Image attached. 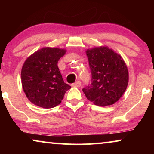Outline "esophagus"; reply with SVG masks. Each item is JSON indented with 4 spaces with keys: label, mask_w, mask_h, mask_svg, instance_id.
<instances>
[{
    "label": "esophagus",
    "mask_w": 154,
    "mask_h": 154,
    "mask_svg": "<svg viewBox=\"0 0 154 154\" xmlns=\"http://www.w3.org/2000/svg\"><path fill=\"white\" fill-rule=\"evenodd\" d=\"M81 85V81H79L75 82L74 83L72 84L73 87H80Z\"/></svg>",
    "instance_id": "esophagus-1"
}]
</instances>
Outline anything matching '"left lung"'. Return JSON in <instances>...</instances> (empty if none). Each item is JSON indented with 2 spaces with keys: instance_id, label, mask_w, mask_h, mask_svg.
Masks as SVG:
<instances>
[{
  "instance_id": "obj_1",
  "label": "left lung",
  "mask_w": 154,
  "mask_h": 154,
  "mask_svg": "<svg viewBox=\"0 0 154 154\" xmlns=\"http://www.w3.org/2000/svg\"><path fill=\"white\" fill-rule=\"evenodd\" d=\"M91 83L83 88L86 97L94 104H113L123 95L128 83L125 63L116 52L107 47L87 50Z\"/></svg>"
}]
</instances>
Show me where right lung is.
I'll list each match as a JSON object with an SVG mask.
<instances>
[{
  "mask_svg": "<svg viewBox=\"0 0 154 154\" xmlns=\"http://www.w3.org/2000/svg\"><path fill=\"white\" fill-rule=\"evenodd\" d=\"M65 53L63 49L44 48L25 61L21 73L22 88L33 104L44 109L55 107L71 88L64 83L57 66Z\"/></svg>",
  "mask_w": 154,
  "mask_h": 154,
  "instance_id": "right-lung-1",
  "label": "right lung"
}]
</instances>
